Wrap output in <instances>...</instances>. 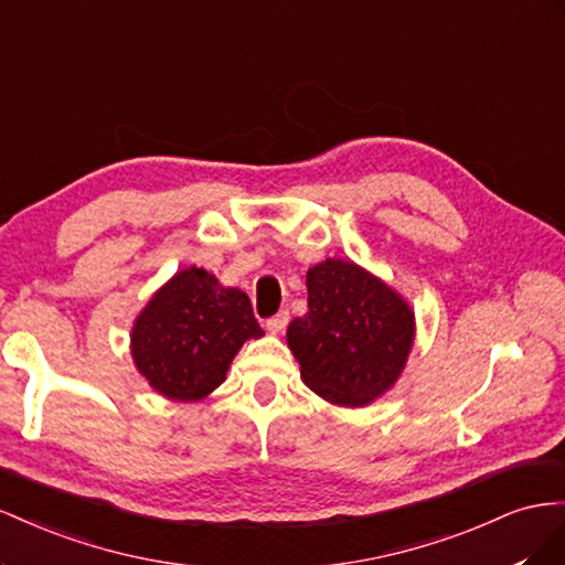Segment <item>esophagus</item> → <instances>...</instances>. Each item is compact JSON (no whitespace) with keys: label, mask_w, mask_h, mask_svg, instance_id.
<instances>
[{"label":"esophagus","mask_w":565,"mask_h":565,"mask_svg":"<svg viewBox=\"0 0 565 565\" xmlns=\"http://www.w3.org/2000/svg\"><path fill=\"white\" fill-rule=\"evenodd\" d=\"M288 319H291V317H288V312H279V315H274L271 319H267L265 327H267L269 333L277 335V333H281L288 327Z\"/></svg>","instance_id":"1"}]
</instances>
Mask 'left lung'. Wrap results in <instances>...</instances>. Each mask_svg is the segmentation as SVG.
<instances>
[{
  "instance_id": "obj_1",
  "label": "left lung",
  "mask_w": 565,
  "mask_h": 565,
  "mask_svg": "<svg viewBox=\"0 0 565 565\" xmlns=\"http://www.w3.org/2000/svg\"><path fill=\"white\" fill-rule=\"evenodd\" d=\"M308 312L286 343L312 393L338 407H366L405 372L416 338L412 305L362 265L327 257L308 269Z\"/></svg>"
}]
</instances>
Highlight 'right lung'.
Returning <instances> with one entry per match:
<instances>
[{
	"label": "right lung",
	"mask_w": 565,
	"mask_h": 565,
	"mask_svg": "<svg viewBox=\"0 0 565 565\" xmlns=\"http://www.w3.org/2000/svg\"><path fill=\"white\" fill-rule=\"evenodd\" d=\"M257 324L250 298L203 267H184L143 305L130 331L137 372L172 402H199L227 379Z\"/></svg>",
	"instance_id": "right-lung-1"
}]
</instances>
